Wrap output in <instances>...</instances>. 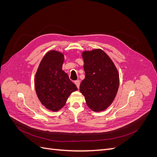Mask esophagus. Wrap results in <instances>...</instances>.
Wrapping results in <instances>:
<instances>
[{"label":"esophagus","mask_w":157,"mask_h":157,"mask_svg":"<svg viewBox=\"0 0 157 157\" xmlns=\"http://www.w3.org/2000/svg\"><path fill=\"white\" fill-rule=\"evenodd\" d=\"M80 80H76V81L75 82V84H76V86H77V87L78 88H79V86H80Z\"/></svg>","instance_id":"34e87169"}]
</instances>
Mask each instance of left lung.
<instances>
[{"label": "left lung", "mask_w": 157, "mask_h": 157, "mask_svg": "<svg viewBox=\"0 0 157 157\" xmlns=\"http://www.w3.org/2000/svg\"><path fill=\"white\" fill-rule=\"evenodd\" d=\"M85 78L80 85L88 107L104 111L113 103L119 86V75L111 58L101 49L82 52Z\"/></svg>", "instance_id": "8db88e82"}]
</instances>
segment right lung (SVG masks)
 <instances>
[{
	"label": "right lung",
	"instance_id": "add662e5",
	"mask_svg": "<svg viewBox=\"0 0 157 157\" xmlns=\"http://www.w3.org/2000/svg\"><path fill=\"white\" fill-rule=\"evenodd\" d=\"M64 55L56 50L47 52L35 75V86L38 98L46 109L58 111L71 94L77 90L75 84L62 70Z\"/></svg>",
	"mask_w": 157,
	"mask_h": 157
}]
</instances>
